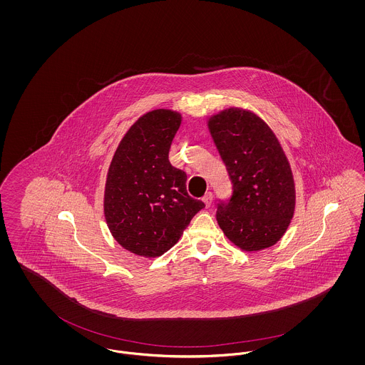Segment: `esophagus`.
Returning a JSON list of instances; mask_svg holds the SVG:
<instances>
[{
	"label": "esophagus",
	"mask_w": 365,
	"mask_h": 365,
	"mask_svg": "<svg viewBox=\"0 0 365 365\" xmlns=\"http://www.w3.org/2000/svg\"><path fill=\"white\" fill-rule=\"evenodd\" d=\"M202 201H204L205 207L209 208V207L212 205V202H213V195H212V192H207V194L202 197Z\"/></svg>",
	"instance_id": "1"
}]
</instances>
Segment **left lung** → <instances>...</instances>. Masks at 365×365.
I'll list each match as a JSON object with an SVG mask.
<instances>
[{"mask_svg": "<svg viewBox=\"0 0 365 365\" xmlns=\"http://www.w3.org/2000/svg\"><path fill=\"white\" fill-rule=\"evenodd\" d=\"M207 124L232 183L231 198L217 205V225L243 252L271 247L295 210L294 176L278 137L259 115L237 106Z\"/></svg>", "mask_w": 365, "mask_h": 365, "instance_id": "left-lung-1", "label": "left lung"}]
</instances>
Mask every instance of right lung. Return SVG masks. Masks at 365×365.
<instances>
[{"label":"right lung","mask_w":365,"mask_h":365,"mask_svg":"<svg viewBox=\"0 0 365 365\" xmlns=\"http://www.w3.org/2000/svg\"><path fill=\"white\" fill-rule=\"evenodd\" d=\"M180 123L178 110L146 112L124 134L108 168L106 225L116 242L140 257L168 252L205 207L187 194V176L168 160Z\"/></svg>","instance_id":"right-lung-1"}]
</instances>
